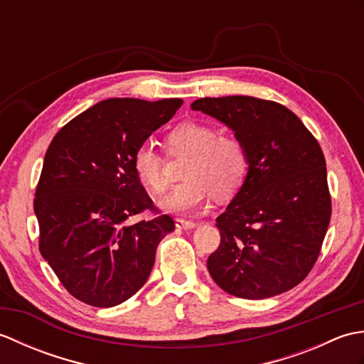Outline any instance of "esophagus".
Returning <instances> with one entry per match:
<instances>
[{
	"label": "esophagus",
	"instance_id": "obj_1",
	"mask_svg": "<svg viewBox=\"0 0 364 364\" xmlns=\"http://www.w3.org/2000/svg\"><path fill=\"white\" fill-rule=\"evenodd\" d=\"M175 227L180 228V230H192V228L197 227V223L191 222V220H184V219H176Z\"/></svg>",
	"mask_w": 364,
	"mask_h": 364
}]
</instances>
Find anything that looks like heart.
Instances as JSON below:
<instances>
[{
	"mask_svg": "<svg viewBox=\"0 0 364 364\" xmlns=\"http://www.w3.org/2000/svg\"><path fill=\"white\" fill-rule=\"evenodd\" d=\"M166 146L170 154H188L183 164L186 180L161 200L159 208L172 214H194L210 203L213 196L227 198L241 188L247 173V153L236 137L220 136L206 123L181 122L168 131ZM133 167L153 194L167 188L164 156L150 144L139 145L133 154Z\"/></svg>",
	"mask_w": 364,
	"mask_h": 364,
	"instance_id": "b5f03b06",
	"label": "heart"
}]
</instances>
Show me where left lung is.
I'll use <instances>...</instances> for the list:
<instances>
[{
    "instance_id": "left-lung-1",
    "label": "left lung",
    "mask_w": 364,
    "mask_h": 364,
    "mask_svg": "<svg viewBox=\"0 0 364 364\" xmlns=\"http://www.w3.org/2000/svg\"><path fill=\"white\" fill-rule=\"evenodd\" d=\"M192 111L222 122L247 153V175L215 219L220 245L208 258L213 280L231 296L259 300L310 274L326 237L331 200L326 158L288 107L245 95L198 98Z\"/></svg>"
}]
</instances>
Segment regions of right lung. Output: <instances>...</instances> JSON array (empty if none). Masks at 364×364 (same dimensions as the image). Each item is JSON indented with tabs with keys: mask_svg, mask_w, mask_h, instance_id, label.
<instances>
[{
	"mask_svg": "<svg viewBox=\"0 0 364 364\" xmlns=\"http://www.w3.org/2000/svg\"><path fill=\"white\" fill-rule=\"evenodd\" d=\"M181 105L103 100L68 122L45 153L34 200L38 249L84 304L111 308L133 297L149 280L161 239L175 230L167 214L133 225L128 219L154 208L133 154Z\"/></svg>",
	"mask_w": 364,
	"mask_h": 364,
	"instance_id": "1",
	"label": "right lung"
}]
</instances>
